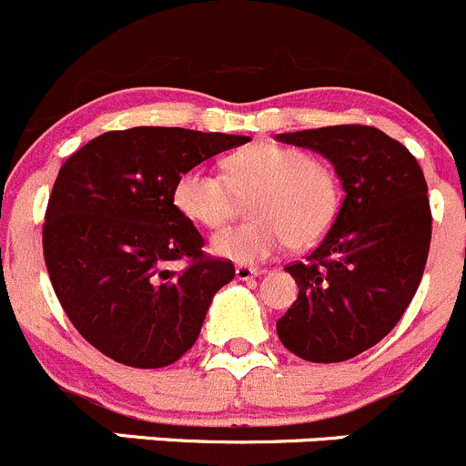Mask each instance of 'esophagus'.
<instances>
[{
  "label": "esophagus",
  "mask_w": 466,
  "mask_h": 466,
  "mask_svg": "<svg viewBox=\"0 0 466 466\" xmlns=\"http://www.w3.org/2000/svg\"><path fill=\"white\" fill-rule=\"evenodd\" d=\"M260 274H262V269H258V267H247V265L235 267V276H238V280H251Z\"/></svg>",
  "instance_id": "1"
}]
</instances>
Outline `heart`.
Returning a JSON list of instances; mask_svg holds the SVG:
<instances>
[{
  "mask_svg": "<svg viewBox=\"0 0 466 466\" xmlns=\"http://www.w3.org/2000/svg\"><path fill=\"white\" fill-rule=\"evenodd\" d=\"M248 199L256 219L228 227L210 238L215 256L256 265L283 251L289 242L303 248L321 239L338 218L342 190L329 163L297 147L260 142L228 156L227 174L192 165L174 183L178 213L204 228L231 219L238 195Z\"/></svg>",
  "mask_w": 466,
  "mask_h": 466,
  "instance_id": "1",
  "label": "heart"
}]
</instances>
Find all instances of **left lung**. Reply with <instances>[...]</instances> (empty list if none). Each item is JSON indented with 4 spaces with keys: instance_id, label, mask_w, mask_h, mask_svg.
Masks as SVG:
<instances>
[{
    "instance_id": "8db88e82",
    "label": "left lung",
    "mask_w": 466,
    "mask_h": 466,
    "mask_svg": "<svg viewBox=\"0 0 466 466\" xmlns=\"http://www.w3.org/2000/svg\"><path fill=\"white\" fill-rule=\"evenodd\" d=\"M330 160L344 201L319 247L285 269L299 297L276 321L285 349L342 362L379 344L412 301L431 247V204L417 158L362 124L279 133Z\"/></svg>"
}]
</instances>
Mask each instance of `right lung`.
Instances as JSON below:
<instances>
[{
    "label": "right lung",
    "mask_w": 466,
    "mask_h": 466,
    "mask_svg": "<svg viewBox=\"0 0 466 466\" xmlns=\"http://www.w3.org/2000/svg\"><path fill=\"white\" fill-rule=\"evenodd\" d=\"M244 142L136 127L104 133L66 160L45 215V262L66 315L104 356L158 370L197 342L235 267L201 251L204 238L174 206V183ZM181 257L191 265L177 275L167 265Z\"/></svg>",
    "instance_id": "obj_1"
}]
</instances>
